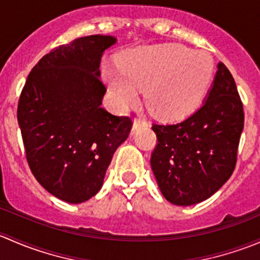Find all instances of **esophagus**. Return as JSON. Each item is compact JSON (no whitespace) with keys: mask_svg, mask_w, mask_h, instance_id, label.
I'll use <instances>...</instances> for the list:
<instances>
[{"mask_svg":"<svg viewBox=\"0 0 260 260\" xmlns=\"http://www.w3.org/2000/svg\"><path fill=\"white\" fill-rule=\"evenodd\" d=\"M142 124H148V122L146 120L145 117H138V118H135V120H133V128H137L140 127V125Z\"/></svg>","mask_w":260,"mask_h":260,"instance_id":"esophagus-1","label":"esophagus"}]
</instances>
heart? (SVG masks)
Segmentation results:
<instances>
[{
	"label": "heart",
	"mask_w": 260,
	"mask_h": 260,
	"mask_svg": "<svg viewBox=\"0 0 260 260\" xmlns=\"http://www.w3.org/2000/svg\"><path fill=\"white\" fill-rule=\"evenodd\" d=\"M214 73L209 52L181 44L142 46L125 51L119 68L103 69L111 93L120 107L135 104L145 89L148 108L165 119H181L203 102Z\"/></svg>",
	"instance_id": "1"
}]
</instances>
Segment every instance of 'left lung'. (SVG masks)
<instances>
[{"instance_id":"8db88e82","label":"left lung","mask_w":260,"mask_h":260,"mask_svg":"<svg viewBox=\"0 0 260 260\" xmlns=\"http://www.w3.org/2000/svg\"><path fill=\"white\" fill-rule=\"evenodd\" d=\"M244 109L232 73L217 65L208 99L175 124H152L157 145L151 167L162 195L180 206L214 195L234 172Z\"/></svg>"}]
</instances>
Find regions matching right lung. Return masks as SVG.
Here are the masks:
<instances>
[{
  "instance_id": "1",
  "label": "right lung",
  "mask_w": 260,
  "mask_h": 260,
  "mask_svg": "<svg viewBox=\"0 0 260 260\" xmlns=\"http://www.w3.org/2000/svg\"><path fill=\"white\" fill-rule=\"evenodd\" d=\"M115 41L90 35L52 49L32 68L18 99L28 167L67 203H84L101 190L115 149L132 129V118L102 107L107 89L99 65Z\"/></svg>"
}]
</instances>
